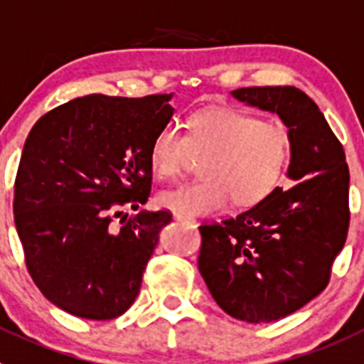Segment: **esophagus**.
<instances>
[{"label": "esophagus", "mask_w": 364, "mask_h": 364, "mask_svg": "<svg viewBox=\"0 0 364 364\" xmlns=\"http://www.w3.org/2000/svg\"><path fill=\"white\" fill-rule=\"evenodd\" d=\"M174 218L178 219V221H186V223H194L196 221L194 218H190V215H183V214H179V212H174Z\"/></svg>", "instance_id": "34e87169"}]
</instances>
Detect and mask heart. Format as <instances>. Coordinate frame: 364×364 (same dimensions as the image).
I'll return each instance as SVG.
<instances>
[{"label":"heart","mask_w":364,"mask_h":364,"mask_svg":"<svg viewBox=\"0 0 364 364\" xmlns=\"http://www.w3.org/2000/svg\"><path fill=\"white\" fill-rule=\"evenodd\" d=\"M292 154L287 127L261 121L243 110H198L186 134L163 127L150 146V165L159 179H174L203 159V179L161 190L156 203L183 215L218 212L234 201L252 206L279 186Z\"/></svg>","instance_id":"heart-1"}]
</instances>
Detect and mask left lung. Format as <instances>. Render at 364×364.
Returning <instances> with one entry per match:
<instances>
[{"instance_id":"1","label":"left lung","mask_w":364,"mask_h":364,"mask_svg":"<svg viewBox=\"0 0 364 364\" xmlns=\"http://www.w3.org/2000/svg\"><path fill=\"white\" fill-rule=\"evenodd\" d=\"M281 117L292 141L288 178L248 210L205 223L198 267L215 303L247 323H272L319 296L348 234V165L325 116L296 87L232 90Z\"/></svg>"}]
</instances>
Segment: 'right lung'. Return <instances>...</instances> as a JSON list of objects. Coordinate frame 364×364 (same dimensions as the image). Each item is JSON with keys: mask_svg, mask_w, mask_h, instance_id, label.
<instances>
[{"mask_svg": "<svg viewBox=\"0 0 364 364\" xmlns=\"http://www.w3.org/2000/svg\"><path fill=\"white\" fill-rule=\"evenodd\" d=\"M170 97H76L39 117L25 141L16 230L36 287L72 316L125 314L172 221L168 210L124 214L150 196V146L174 114Z\"/></svg>", "mask_w": 364, "mask_h": 364, "instance_id": "obj_1", "label": "right lung"}]
</instances>
